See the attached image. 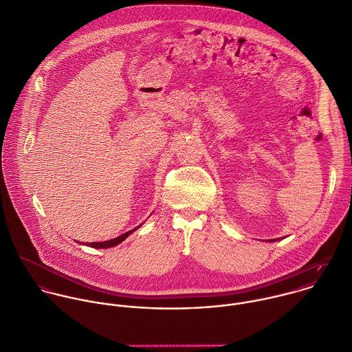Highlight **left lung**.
<instances>
[{
    "label": "left lung",
    "instance_id": "1",
    "mask_svg": "<svg viewBox=\"0 0 352 352\" xmlns=\"http://www.w3.org/2000/svg\"><path fill=\"white\" fill-rule=\"evenodd\" d=\"M279 239V238H278ZM278 239H270V242H272V241H278Z\"/></svg>",
    "mask_w": 352,
    "mask_h": 352
}]
</instances>
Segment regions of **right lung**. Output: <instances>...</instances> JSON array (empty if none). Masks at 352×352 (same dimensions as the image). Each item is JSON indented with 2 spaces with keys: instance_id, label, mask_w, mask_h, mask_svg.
<instances>
[{
  "instance_id": "obj_1",
  "label": "right lung",
  "mask_w": 352,
  "mask_h": 352,
  "mask_svg": "<svg viewBox=\"0 0 352 352\" xmlns=\"http://www.w3.org/2000/svg\"><path fill=\"white\" fill-rule=\"evenodd\" d=\"M142 226V224H140ZM140 226H138L136 228H133V230H131V231H126L125 234H122V235H120V236H117V238H114V239H109V241H104V242H89V243H87L88 246H91V248H96V249H106V248H113V246H116V245H118V243H121L122 241H125L133 231H136Z\"/></svg>"
}]
</instances>
